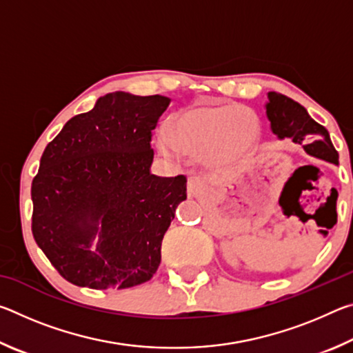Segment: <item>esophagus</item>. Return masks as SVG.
Returning <instances> with one entry per match:
<instances>
[{"label":"esophagus","instance_id":"1","mask_svg":"<svg viewBox=\"0 0 353 353\" xmlns=\"http://www.w3.org/2000/svg\"><path fill=\"white\" fill-rule=\"evenodd\" d=\"M204 190H205V183L202 182V179L196 177V176H193V177H190V179H188V183H187V193H188L190 198H194V196H198V194H201V193H204Z\"/></svg>","mask_w":353,"mask_h":353}]
</instances>
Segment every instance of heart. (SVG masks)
Returning <instances> with one entry per match:
<instances>
[{
  "instance_id": "obj_1",
  "label": "heart",
  "mask_w": 353,
  "mask_h": 353,
  "mask_svg": "<svg viewBox=\"0 0 353 353\" xmlns=\"http://www.w3.org/2000/svg\"><path fill=\"white\" fill-rule=\"evenodd\" d=\"M260 121L252 110L234 103H199L177 113L168 134L159 137L165 157L199 155L210 168L235 165L254 151Z\"/></svg>"
}]
</instances>
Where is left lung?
I'll return each mask as SVG.
<instances>
[{"label": "left lung", "mask_w": 353, "mask_h": 353, "mask_svg": "<svg viewBox=\"0 0 353 353\" xmlns=\"http://www.w3.org/2000/svg\"><path fill=\"white\" fill-rule=\"evenodd\" d=\"M271 130L279 140L290 139L308 155L338 165L339 155L332 145L328 130L308 115L307 109L282 93H268L265 105Z\"/></svg>", "instance_id": "left-lung-1"}]
</instances>
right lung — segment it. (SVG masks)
Returning a JSON list of instances; mask_svg holds the SVG:
<instances>
[{"mask_svg":"<svg viewBox=\"0 0 353 353\" xmlns=\"http://www.w3.org/2000/svg\"><path fill=\"white\" fill-rule=\"evenodd\" d=\"M170 103L109 93L45 148L31 188L32 235L70 283L124 290L157 271L165 232L187 199V177L151 174L152 130Z\"/></svg>","mask_w":353,"mask_h":353,"instance_id":"1","label":"right lung"}]
</instances>
